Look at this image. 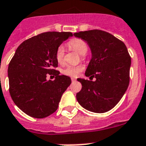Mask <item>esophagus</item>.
Instances as JSON below:
<instances>
[{
  "mask_svg": "<svg viewBox=\"0 0 146 146\" xmlns=\"http://www.w3.org/2000/svg\"><path fill=\"white\" fill-rule=\"evenodd\" d=\"M71 79H72V82H75V81H76V79L74 78H71Z\"/></svg>",
  "mask_w": 146,
  "mask_h": 146,
  "instance_id": "34e87169",
  "label": "esophagus"
}]
</instances>
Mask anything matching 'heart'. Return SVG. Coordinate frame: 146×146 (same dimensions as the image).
<instances>
[{
    "mask_svg": "<svg viewBox=\"0 0 146 146\" xmlns=\"http://www.w3.org/2000/svg\"><path fill=\"white\" fill-rule=\"evenodd\" d=\"M68 46L71 50L80 54V57L82 59H85L87 58V51L88 46L86 41H84L83 39H80V38L72 39L68 43ZM65 53H66L65 47L62 45H60L57 47L55 57H56V60L59 64H62L64 62ZM82 70L83 67L81 66H69L62 70V74L67 76L76 77L80 74Z\"/></svg>",
    "mask_w": 146,
    "mask_h": 146,
    "instance_id": "obj_1",
    "label": "heart"
}]
</instances>
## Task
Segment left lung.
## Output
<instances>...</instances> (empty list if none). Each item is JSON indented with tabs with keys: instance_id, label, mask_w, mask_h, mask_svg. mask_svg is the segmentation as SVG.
<instances>
[{
	"instance_id": "1",
	"label": "left lung",
	"mask_w": 146,
	"mask_h": 146,
	"mask_svg": "<svg viewBox=\"0 0 146 146\" xmlns=\"http://www.w3.org/2000/svg\"><path fill=\"white\" fill-rule=\"evenodd\" d=\"M74 35L86 40L91 49L85 75L96 78L78 79L82 88L76 94L77 100L90 111L106 112L119 102L129 86L131 58L127 48L123 41L102 30L79 31Z\"/></svg>"
}]
</instances>
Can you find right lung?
Returning <instances> with one entry per match:
<instances>
[{"mask_svg": "<svg viewBox=\"0 0 146 146\" xmlns=\"http://www.w3.org/2000/svg\"><path fill=\"white\" fill-rule=\"evenodd\" d=\"M72 35L47 31L27 39L16 49L8 66L9 91L14 103L26 115L44 118L57 110L72 80L55 69L58 66L55 55L57 47ZM48 75L54 80H46Z\"/></svg>", "mask_w": 146, "mask_h": 146, "instance_id": "right-lung-1", "label": "right lung"}]
</instances>
